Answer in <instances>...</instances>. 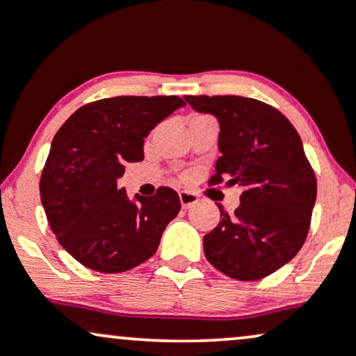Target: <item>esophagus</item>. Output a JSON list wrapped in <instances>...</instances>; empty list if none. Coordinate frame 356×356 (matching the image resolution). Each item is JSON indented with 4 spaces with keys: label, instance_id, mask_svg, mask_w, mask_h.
Masks as SVG:
<instances>
[{
    "label": "esophagus",
    "instance_id": "1",
    "mask_svg": "<svg viewBox=\"0 0 356 356\" xmlns=\"http://www.w3.org/2000/svg\"><path fill=\"white\" fill-rule=\"evenodd\" d=\"M179 199H181V204L184 209H189V207L194 206V204H197L199 197L194 194V192H189V191H181L179 192Z\"/></svg>",
    "mask_w": 356,
    "mask_h": 356
}]
</instances>
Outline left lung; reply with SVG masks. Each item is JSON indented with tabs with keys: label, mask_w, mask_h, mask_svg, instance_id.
Returning a JSON list of instances; mask_svg holds the SVG:
<instances>
[{
	"label": "left lung",
	"mask_w": 356,
	"mask_h": 356,
	"mask_svg": "<svg viewBox=\"0 0 356 356\" xmlns=\"http://www.w3.org/2000/svg\"><path fill=\"white\" fill-rule=\"evenodd\" d=\"M195 112L219 122V152L209 184L227 179L241 204L204 236V254L220 273L239 281L266 277L303 246L316 201V177L303 142L283 113L238 95H186Z\"/></svg>",
	"instance_id": "1"
}]
</instances>
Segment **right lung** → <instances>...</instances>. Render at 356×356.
<instances>
[{
	"mask_svg": "<svg viewBox=\"0 0 356 356\" xmlns=\"http://www.w3.org/2000/svg\"><path fill=\"white\" fill-rule=\"evenodd\" d=\"M186 102L179 97H113L83 105L53 137L40 179L48 224L61 248L93 271L122 273L157 251L181 211L177 192L129 199L117 189L127 162L144 159V138Z\"/></svg>",
	"mask_w": 356,
	"mask_h": 356,
	"instance_id": "obj_1",
	"label": "right lung"
}]
</instances>
